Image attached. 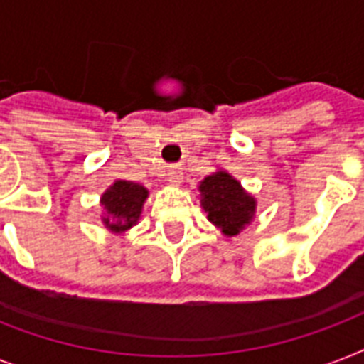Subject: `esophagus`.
Here are the masks:
<instances>
[{
  "mask_svg": "<svg viewBox=\"0 0 364 364\" xmlns=\"http://www.w3.org/2000/svg\"><path fill=\"white\" fill-rule=\"evenodd\" d=\"M168 181H170L171 185H179V183L183 181V171L179 170V168H171L170 173H168Z\"/></svg>",
  "mask_w": 364,
  "mask_h": 364,
  "instance_id": "esophagus-1",
  "label": "esophagus"
}]
</instances>
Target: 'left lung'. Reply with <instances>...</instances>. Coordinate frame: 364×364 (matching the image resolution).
Segmentation results:
<instances>
[{"mask_svg": "<svg viewBox=\"0 0 364 364\" xmlns=\"http://www.w3.org/2000/svg\"><path fill=\"white\" fill-rule=\"evenodd\" d=\"M202 205L208 219L227 236L238 234L255 215V198L225 171H217L200 183Z\"/></svg>", "mask_w": 364, "mask_h": 364, "instance_id": "8db88e82", "label": "left lung"}]
</instances>
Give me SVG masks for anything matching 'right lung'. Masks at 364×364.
<instances>
[{
  "label": "right lung",
  "instance_id": "obj_1",
  "mask_svg": "<svg viewBox=\"0 0 364 364\" xmlns=\"http://www.w3.org/2000/svg\"><path fill=\"white\" fill-rule=\"evenodd\" d=\"M147 188L130 181H117L102 196V205L107 215L104 223L113 232H124L136 225L141 213L143 202L147 198Z\"/></svg>",
  "mask_w": 364,
  "mask_h": 364
}]
</instances>
